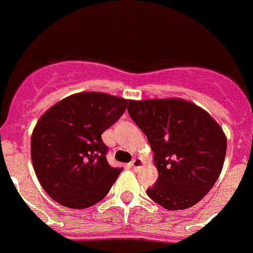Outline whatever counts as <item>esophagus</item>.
<instances>
[{
	"instance_id": "34e87169",
	"label": "esophagus",
	"mask_w": 253,
	"mask_h": 253,
	"mask_svg": "<svg viewBox=\"0 0 253 253\" xmlns=\"http://www.w3.org/2000/svg\"><path fill=\"white\" fill-rule=\"evenodd\" d=\"M129 166H131V168H133L136 170V169H139V168H141V166H142V160L141 159H139V158H137V159H133L132 162H131V163H129Z\"/></svg>"
}]
</instances>
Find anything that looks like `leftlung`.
Here are the masks:
<instances>
[{"mask_svg": "<svg viewBox=\"0 0 253 253\" xmlns=\"http://www.w3.org/2000/svg\"><path fill=\"white\" fill-rule=\"evenodd\" d=\"M129 117L154 151L158 179L146 193L167 210H183L211 190L223 169L227 137L208 112L187 100H129Z\"/></svg>", "mask_w": 253, "mask_h": 253, "instance_id": "1", "label": "left lung"}]
</instances>
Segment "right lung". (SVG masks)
I'll return each instance as SVG.
<instances>
[{
  "label": "right lung",
  "instance_id": "right-lung-1",
  "mask_svg": "<svg viewBox=\"0 0 253 253\" xmlns=\"http://www.w3.org/2000/svg\"><path fill=\"white\" fill-rule=\"evenodd\" d=\"M128 100L105 93H79L50 107L35 125L32 162L42 187L71 209L95 205L122 168L107 162L102 133L121 118Z\"/></svg>",
  "mask_w": 253,
  "mask_h": 253
}]
</instances>
